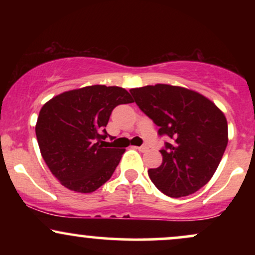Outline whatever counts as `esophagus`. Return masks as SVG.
Instances as JSON below:
<instances>
[{"label":"esophagus","instance_id":"obj_1","mask_svg":"<svg viewBox=\"0 0 255 255\" xmlns=\"http://www.w3.org/2000/svg\"><path fill=\"white\" fill-rule=\"evenodd\" d=\"M135 148H137V150H139L140 152H146L148 150L147 146H140V147H135Z\"/></svg>","mask_w":255,"mask_h":255}]
</instances>
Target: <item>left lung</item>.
I'll use <instances>...</instances> for the list:
<instances>
[{"label":"left lung","mask_w":255,"mask_h":255,"mask_svg":"<svg viewBox=\"0 0 255 255\" xmlns=\"http://www.w3.org/2000/svg\"><path fill=\"white\" fill-rule=\"evenodd\" d=\"M134 101L170 142L160 150L163 160L148 176L171 198L193 194L211 180L228 145L223 111L197 91L168 84L131 89Z\"/></svg>","instance_id":"1"}]
</instances>
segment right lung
Returning a JSON list of instances; mask_svg holds the SVG:
<instances>
[{"label":"right lung","mask_w":255,"mask_h":255,"mask_svg":"<svg viewBox=\"0 0 255 255\" xmlns=\"http://www.w3.org/2000/svg\"><path fill=\"white\" fill-rule=\"evenodd\" d=\"M133 103L127 90L92 85L52 97L39 111L36 135L44 162L62 186L92 193L111 177L125 148L104 141L111 111Z\"/></svg>","instance_id":"add662e5"}]
</instances>
